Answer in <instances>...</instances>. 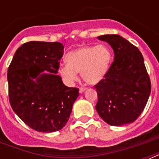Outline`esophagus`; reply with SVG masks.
Returning <instances> with one entry per match:
<instances>
[{
    "label": "esophagus",
    "mask_w": 159,
    "mask_h": 159,
    "mask_svg": "<svg viewBox=\"0 0 159 159\" xmlns=\"http://www.w3.org/2000/svg\"><path fill=\"white\" fill-rule=\"evenodd\" d=\"M85 90H86V88H80V89H79V92L81 93H83V92H84Z\"/></svg>",
    "instance_id": "esophagus-1"
}]
</instances>
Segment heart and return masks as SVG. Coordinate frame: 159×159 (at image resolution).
Returning a JSON list of instances; mask_svg holds the SVG:
<instances>
[{"label": "heart", "mask_w": 159, "mask_h": 159, "mask_svg": "<svg viewBox=\"0 0 159 159\" xmlns=\"http://www.w3.org/2000/svg\"><path fill=\"white\" fill-rule=\"evenodd\" d=\"M111 52L107 46H85L70 52L66 56V65L60 66L59 74L73 83L81 73L88 84L95 85L106 77L111 64Z\"/></svg>", "instance_id": "heart-1"}]
</instances>
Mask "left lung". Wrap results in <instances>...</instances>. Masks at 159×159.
<instances>
[{"label": "left lung", "instance_id": "obj_1", "mask_svg": "<svg viewBox=\"0 0 159 159\" xmlns=\"http://www.w3.org/2000/svg\"><path fill=\"white\" fill-rule=\"evenodd\" d=\"M114 51V61L107 76L96 84L97 112L108 124L122 126L134 123L147 103L150 77L143 56L135 46L118 35L98 36Z\"/></svg>", "mask_w": 159, "mask_h": 159}]
</instances>
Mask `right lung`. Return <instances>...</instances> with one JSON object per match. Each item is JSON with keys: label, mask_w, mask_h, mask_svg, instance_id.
Returning a JSON list of instances; mask_svg holds the SVG:
<instances>
[{"label": "right lung", "mask_w": 159, "mask_h": 159, "mask_svg": "<svg viewBox=\"0 0 159 159\" xmlns=\"http://www.w3.org/2000/svg\"><path fill=\"white\" fill-rule=\"evenodd\" d=\"M63 52L60 42H26L17 49L7 70L12 110L38 132L51 133L64 128L79 95L77 88L66 86L57 75Z\"/></svg>", "instance_id": "obj_1"}]
</instances>
